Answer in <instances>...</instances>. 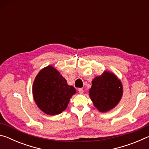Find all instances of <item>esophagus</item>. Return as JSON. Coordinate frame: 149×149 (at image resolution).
Masks as SVG:
<instances>
[{
	"mask_svg": "<svg viewBox=\"0 0 149 149\" xmlns=\"http://www.w3.org/2000/svg\"><path fill=\"white\" fill-rule=\"evenodd\" d=\"M78 91H79L80 94H83V93H84V89H81V88H79V89H78Z\"/></svg>",
	"mask_w": 149,
	"mask_h": 149,
	"instance_id": "esophagus-1",
	"label": "esophagus"
}]
</instances>
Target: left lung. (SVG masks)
<instances>
[{
  "mask_svg": "<svg viewBox=\"0 0 149 149\" xmlns=\"http://www.w3.org/2000/svg\"><path fill=\"white\" fill-rule=\"evenodd\" d=\"M89 97L97 109L107 112L115 108L123 95V85L114 73L104 71L92 81Z\"/></svg>",
  "mask_w": 149,
  "mask_h": 149,
  "instance_id": "8db88e82",
  "label": "left lung"
}]
</instances>
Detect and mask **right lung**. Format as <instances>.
Segmentation results:
<instances>
[{"mask_svg":"<svg viewBox=\"0 0 149 149\" xmlns=\"http://www.w3.org/2000/svg\"><path fill=\"white\" fill-rule=\"evenodd\" d=\"M33 97L38 108L46 114H60L66 109L75 88L52 65L45 67L36 75L33 84Z\"/></svg>","mask_w":149,"mask_h":149,"instance_id":"add662e5","label":"right lung"}]
</instances>
